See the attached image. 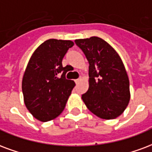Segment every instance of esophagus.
Instances as JSON below:
<instances>
[{"label": "esophagus", "instance_id": "esophagus-1", "mask_svg": "<svg viewBox=\"0 0 152 152\" xmlns=\"http://www.w3.org/2000/svg\"><path fill=\"white\" fill-rule=\"evenodd\" d=\"M80 81V79H76V80H75V82H76V84H78V83H79V82Z\"/></svg>", "mask_w": 152, "mask_h": 152}]
</instances>
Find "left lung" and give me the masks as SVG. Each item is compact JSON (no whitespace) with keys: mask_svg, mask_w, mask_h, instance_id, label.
Wrapping results in <instances>:
<instances>
[{"mask_svg":"<svg viewBox=\"0 0 152 152\" xmlns=\"http://www.w3.org/2000/svg\"><path fill=\"white\" fill-rule=\"evenodd\" d=\"M88 61L89 87L81 98L93 113L103 119L121 115L129 104L130 83L122 59L108 42L98 37L76 39Z\"/></svg>","mask_w":152,"mask_h":152,"instance_id":"8db88e82","label":"left lung"}]
</instances>
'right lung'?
Instances as JSON below:
<instances>
[{
  "mask_svg": "<svg viewBox=\"0 0 152 152\" xmlns=\"http://www.w3.org/2000/svg\"><path fill=\"white\" fill-rule=\"evenodd\" d=\"M70 40L48 39L34 52L22 79L27 110L36 119L48 122L63 112L75 82L66 79L62 60L73 47Z\"/></svg>",
  "mask_w": 152,
  "mask_h": 152,
  "instance_id": "right-lung-1",
  "label": "right lung"
}]
</instances>
